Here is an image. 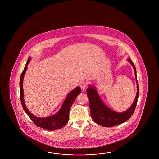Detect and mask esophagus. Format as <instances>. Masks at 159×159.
I'll use <instances>...</instances> for the list:
<instances>
[{
  "instance_id": "1",
  "label": "esophagus",
  "mask_w": 159,
  "mask_h": 159,
  "mask_svg": "<svg viewBox=\"0 0 159 159\" xmlns=\"http://www.w3.org/2000/svg\"><path fill=\"white\" fill-rule=\"evenodd\" d=\"M80 86H81L82 90H84V89H85L86 88V87H87V83H86V82H84H84H81Z\"/></svg>"
}]
</instances>
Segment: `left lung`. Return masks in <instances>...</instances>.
Returning a JSON list of instances; mask_svg holds the SVG:
<instances>
[{"instance_id": "left-lung-1", "label": "left lung", "mask_w": 159, "mask_h": 159, "mask_svg": "<svg viewBox=\"0 0 159 159\" xmlns=\"http://www.w3.org/2000/svg\"><path fill=\"white\" fill-rule=\"evenodd\" d=\"M127 61L132 65L135 71L137 93L133 103L127 110L122 112H119L109 108L102 101L94 86L89 85L86 90V94L90 103L91 118L95 122L103 127H111L123 123L131 117L135 111L138 99V82L136 77V70L135 65L130 58H128Z\"/></svg>"}]
</instances>
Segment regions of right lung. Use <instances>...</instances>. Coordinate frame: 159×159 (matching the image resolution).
Wrapping results in <instances>:
<instances>
[{"instance_id":"1","label":"right lung","mask_w":159,"mask_h":159,"mask_svg":"<svg viewBox=\"0 0 159 159\" xmlns=\"http://www.w3.org/2000/svg\"><path fill=\"white\" fill-rule=\"evenodd\" d=\"M30 60V57L28 59V61L25 66L24 70L21 73L20 79V96L23 108L24 109V111L26 112V113L29 116L30 119L38 127L49 131H54L58 129H61L64 125H66V124H67L68 122L70 109L73 103L75 101V99L81 93V88L78 86L74 89L68 94L67 97H66L64 101L63 102V104L62 105L61 108L54 115L46 118H40L34 116L28 110L26 105L25 104L23 86L24 75L25 74V72L27 70V65L29 64Z\"/></svg>"}]
</instances>
